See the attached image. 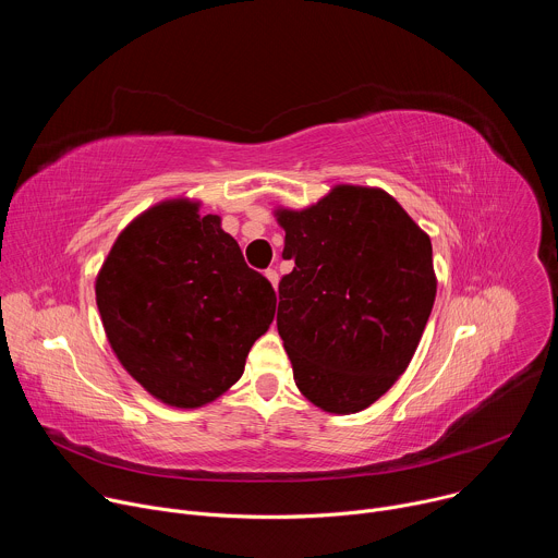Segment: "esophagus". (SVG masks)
I'll return each instance as SVG.
<instances>
[{
  "instance_id": "obj_1",
  "label": "esophagus",
  "mask_w": 558,
  "mask_h": 558,
  "mask_svg": "<svg viewBox=\"0 0 558 558\" xmlns=\"http://www.w3.org/2000/svg\"><path fill=\"white\" fill-rule=\"evenodd\" d=\"M265 276H267V280L274 284V289H278V280H280V278H278V271H276V269H267Z\"/></svg>"
}]
</instances>
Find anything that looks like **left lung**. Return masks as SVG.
<instances>
[{"instance_id":"8db88e82","label":"left lung","mask_w":558,"mask_h":558,"mask_svg":"<svg viewBox=\"0 0 558 558\" xmlns=\"http://www.w3.org/2000/svg\"><path fill=\"white\" fill-rule=\"evenodd\" d=\"M287 260L278 333L311 404L368 409L411 364L437 278L426 231L379 187L336 185L306 209H276Z\"/></svg>"}]
</instances>
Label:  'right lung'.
<instances>
[{
  "label": "right lung",
  "instance_id": "obj_1",
  "mask_svg": "<svg viewBox=\"0 0 558 558\" xmlns=\"http://www.w3.org/2000/svg\"><path fill=\"white\" fill-rule=\"evenodd\" d=\"M201 203L163 201L114 241L97 306L123 368L156 400L198 409L241 379L276 315L271 282Z\"/></svg>",
  "mask_w": 558,
  "mask_h": 558
}]
</instances>
